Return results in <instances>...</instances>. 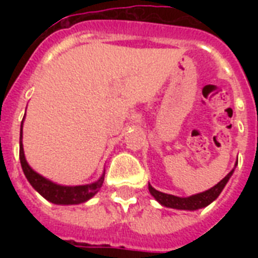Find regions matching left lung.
I'll return each mask as SVG.
<instances>
[{"instance_id":"8db88e82","label":"left lung","mask_w":258,"mask_h":258,"mask_svg":"<svg viewBox=\"0 0 258 258\" xmlns=\"http://www.w3.org/2000/svg\"><path fill=\"white\" fill-rule=\"evenodd\" d=\"M233 171L229 172L228 175L225 176L224 179L218 182L214 187L209 188L206 191L196 194V196L186 197V198H180V197L171 196V194H165V192L158 191L155 188L149 183V190L151 192V196L159 202L161 205L166 206V208H172V209H180V210H197V209L205 208L209 204H212L213 201L216 200L217 197L220 196L221 191L224 190L225 184L228 183L229 178L232 176Z\"/></svg>"}]
</instances>
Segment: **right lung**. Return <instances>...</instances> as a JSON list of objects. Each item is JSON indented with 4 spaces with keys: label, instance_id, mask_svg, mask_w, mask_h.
<instances>
[{
    "label": "right lung",
    "instance_id": "add662e5",
    "mask_svg": "<svg viewBox=\"0 0 258 258\" xmlns=\"http://www.w3.org/2000/svg\"><path fill=\"white\" fill-rule=\"evenodd\" d=\"M20 162H21L22 171L25 174L26 179L29 180V183L33 186L34 190H37L45 200L56 205L83 204V202L88 201L91 197L95 196L99 191V188L101 187L103 182H104V174H103L99 180L91 184H84V186H61V184L53 183V182L45 179L44 176H41L40 174L30 169V166L28 165V162L25 159V155H24L22 142H20Z\"/></svg>",
    "mask_w": 258,
    "mask_h": 258
}]
</instances>
